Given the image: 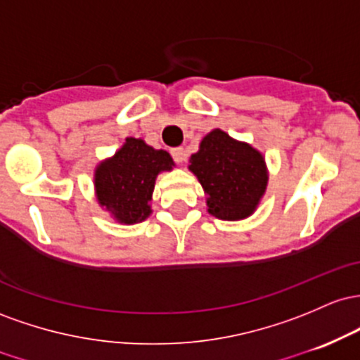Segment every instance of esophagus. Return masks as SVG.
<instances>
[{"label": "esophagus", "mask_w": 360, "mask_h": 360, "mask_svg": "<svg viewBox=\"0 0 360 360\" xmlns=\"http://www.w3.org/2000/svg\"><path fill=\"white\" fill-rule=\"evenodd\" d=\"M172 156H173V160H175L179 165L184 163V161H185L184 148H173L172 149Z\"/></svg>", "instance_id": "34e87169"}]
</instances>
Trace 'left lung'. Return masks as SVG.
I'll list each match as a JSON object with an SVG mask.
<instances>
[{"label": "left lung", "instance_id": "obj_1", "mask_svg": "<svg viewBox=\"0 0 360 360\" xmlns=\"http://www.w3.org/2000/svg\"><path fill=\"white\" fill-rule=\"evenodd\" d=\"M188 168L209 195V212L219 219L248 217L267 187L264 156L219 129H214L202 139Z\"/></svg>", "mask_w": 360, "mask_h": 360}]
</instances>
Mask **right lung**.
Wrapping results in <instances>:
<instances>
[{
  "mask_svg": "<svg viewBox=\"0 0 360 360\" xmlns=\"http://www.w3.org/2000/svg\"><path fill=\"white\" fill-rule=\"evenodd\" d=\"M173 160L163 149H153L144 141L127 137L114 158L103 161L95 172L98 202L126 224L139 223L151 212L156 175L172 169Z\"/></svg>",
  "mask_w": 360,
  "mask_h": 360,
  "instance_id": "obj_1",
  "label": "right lung"
}]
</instances>
